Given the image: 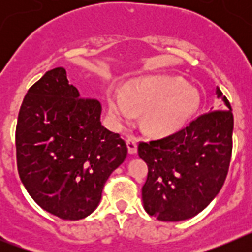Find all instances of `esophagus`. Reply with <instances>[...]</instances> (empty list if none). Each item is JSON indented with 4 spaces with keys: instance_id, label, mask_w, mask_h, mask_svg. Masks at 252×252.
<instances>
[{
    "instance_id": "obj_1",
    "label": "esophagus",
    "mask_w": 252,
    "mask_h": 252,
    "mask_svg": "<svg viewBox=\"0 0 252 252\" xmlns=\"http://www.w3.org/2000/svg\"><path fill=\"white\" fill-rule=\"evenodd\" d=\"M126 144H127V149H128V154H136L137 153V140L135 137H128L126 140Z\"/></svg>"
}]
</instances>
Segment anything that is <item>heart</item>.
Here are the masks:
<instances>
[{"label": "heart", "mask_w": 252, "mask_h": 252, "mask_svg": "<svg viewBox=\"0 0 252 252\" xmlns=\"http://www.w3.org/2000/svg\"><path fill=\"white\" fill-rule=\"evenodd\" d=\"M199 106V94L186 81L169 75H153L132 82L126 92L108 93V107L116 121L128 124L142 113V125L155 136L177 132L192 119Z\"/></svg>", "instance_id": "obj_1"}]
</instances>
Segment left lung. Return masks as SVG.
Wrapping results in <instances>:
<instances>
[{
    "label": "left lung",
    "mask_w": 252,
    "mask_h": 252,
    "mask_svg": "<svg viewBox=\"0 0 252 252\" xmlns=\"http://www.w3.org/2000/svg\"><path fill=\"white\" fill-rule=\"evenodd\" d=\"M216 94L224 110L204 113L170 136L139 144V157L149 169L142 203L159 221L194 217L213 201L226 180L233 115L218 87Z\"/></svg>",
    "instance_id": "left-lung-1"
}]
</instances>
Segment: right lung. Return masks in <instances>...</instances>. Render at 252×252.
Masks as SVG:
<instances>
[{
  "label": "right lung",
  "instance_id": "1",
  "mask_svg": "<svg viewBox=\"0 0 252 252\" xmlns=\"http://www.w3.org/2000/svg\"><path fill=\"white\" fill-rule=\"evenodd\" d=\"M102 106L82 98L65 69L46 72L22 101L16 126L20 179L44 211L82 220L101 202L108 177L127 148L101 124Z\"/></svg>",
  "mask_w": 252,
  "mask_h": 252
}]
</instances>
